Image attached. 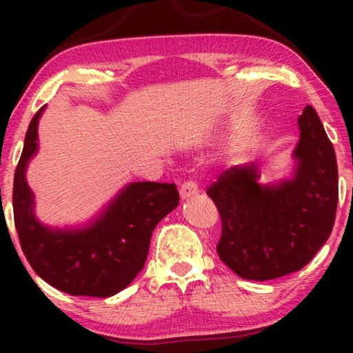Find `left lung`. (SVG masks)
I'll return each mask as SVG.
<instances>
[{
  "label": "left lung",
  "instance_id": "1",
  "mask_svg": "<svg viewBox=\"0 0 353 353\" xmlns=\"http://www.w3.org/2000/svg\"><path fill=\"white\" fill-rule=\"evenodd\" d=\"M45 105L26 130L15 168L12 205L23 254L37 276L71 296L110 297L126 288L145 265L154 227L179 204L174 183L134 182L103 213L79 230H54L34 214L26 166L37 151V124Z\"/></svg>",
  "mask_w": 353,
  "mask_h": 353
}]
</instances>
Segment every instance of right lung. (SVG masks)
Segmentation results:
<instances>
[{
  "instance_id": "1",
  "label": "right lung",
  "mask_w": 353,
  "mask_h": 353,
  "mask_svg": "<svg viewBox=\"0 0 353 353\" xmlns=\"http://www.w3.org/2000/svg\"><path fill=\"white\" fill-rule=\"evenodd\" d=\"M299 129L292 181L261 187L250 166H234L207 188L221 218L218 254L246 280L302 270L332 234L338 205L334 149L314 110H303Z\"/></svg>"
}]
</instances>
